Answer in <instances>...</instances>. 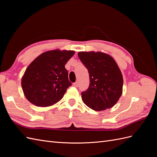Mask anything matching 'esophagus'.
I'll list each match as a JSON object with an SVG mask.
<instances>
[{
	"label": "esophagus",
	"mask_w": 157,
	"mask_h": 157,
	"mask_svg": "<svg viewBox=\"0 0 157 157\" xmlns=\"http://www.w3.org/2000/svg\"><path fill=\"white\" fill-rule=\"evenodd\" d=\"M74 86L75 87H78V82H75V83H74Z\"/></svg>",
	"instance_id": "obj_1"
}]
</instances>
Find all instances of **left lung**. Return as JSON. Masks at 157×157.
<instances>
[{
	"instance_id": "8db88e82",
	"label": "left lung",
	"mask_w": 157,
	"mask_h": 157,
	"mask_svg": "<svg viewBox=\"0 0 157 157\" xmlns=\"http://www.w3.org/2000/svg\"><path fill=\"white\" fill-rule=\"evenodd\" d=\"M78 57L90 75L88 88L82 92L83 103L96 111L114 106L123 87L122 73L114 59L108 54L94 52H79Z\"/></svg>"
}]
</instances>
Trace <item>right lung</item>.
<instances>
[{
    "label": "right lung",
    "mask_w": 157,
    "mask_h": 157,
    "mask_svg": "<svg viewBox=\"0 0 157 157\" xmlns=\"http://www.w3.org/2000/svg\"><path fill=\"white\" fill-rule=\"evenodd\" d=\"M74 51H48L29 65L22 78L25 97L37 106L47 107L59 101L71 86L65 65Z\"/></svg>",
    "instance_id": "1"
}]
</instances>
